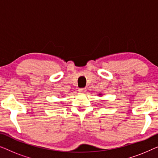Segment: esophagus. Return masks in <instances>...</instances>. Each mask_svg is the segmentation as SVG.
<instances>
[{
    "label": "esophagus",
    "mask_w": 158,
    "mask_h": 158,
    "mask_svg": "<svg viewBox=\"0 0 158 158\" xmlns=\"http://www.w3.org/2000/svg\"><path fill=\"white\" fill-rule=\"evenodd\" d=\"M85 91H86V89L84 88H79L78 89V92H80V93H85Z\"/></svg>",
    "instance_id": "obj_1"
}]
</instances>
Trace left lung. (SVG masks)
Listing matches in <instances>:
<instances>
[{
    "label": "left lung",
    "mask_w": 158,
    "mask_h": 158,
    "mask_svg": "<svg viewBox=\"0 0 158 158\" xmlns=\"http://www.w3.org/2000/svg\"><path fill=\"white\" fill-rule=\"evenodd\" d=\"M98 95H99V96H102V94H99Z\"/></svg>",
    "instance_id": "1"
}]
</instances>
